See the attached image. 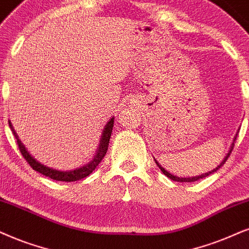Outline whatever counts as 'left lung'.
I'll list each match as a JSON object with an SVG mask.
<instances>
[{"instance_id": "left-lung-1", "label": "left lung", "mask_w": 249, "mask_h": 249, "mask_svg": "<svg viewBox=\"0 0 249 249\" xmlns=\"http://www.w3.org/2000/svg\"><path fill=\"white\" fill-rule=\"evenodd\" d=\"M237 135H238V133L235 134V137H234V140H233V143H232V146H231V148H230V152L228 153V155L225 156V159L223 160L222 161V163L221 164H219L218 166H217L216 169H213V170H212V171H209V172H206V174H202V175H200V176H195V177H190V178H181V177H176V176H174V175H171L170 174V172H168L166 171V170L164 169V168H162L161 165L159 164V162L156 161L155 160V162H156V164H157V166H159L160 169H161V171L163 172V174H164L166 177L168 178H170V179H172V180H175V181H180V182H192V181H196V180H199V179H202V178H204V177H207V176H209V175H212V174H213V172H216L217 170H218L219 168H221V166H223L224 165V163L226 162V160L229 159V156H230V154H231V152H232V149H233V147H234V141H235V139H237Z\"/></svg>"}]
</instances>
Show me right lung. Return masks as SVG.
I'll return each mask as SVG.
<instances>
[{"label": "right lung", "instance_id": "right-lung-1", "mask_svg": "<svg viewBox=\"0 0 249 249\" xmlns=\"http://www.w3.org/2000/svg\"><path fill=\"white\" fill-rule=\"evenodd\" d=\"M9 126H10L12 133H14L16 140H17V144L18 147H19L21 155H23L24 159L26 160L28 164L31 165V168L36 170L37 172H40L41 175L46 176V177L54 179V180L77 181L92 174L94 170H95L96 166L99 165V163L102 161L103 157H105V155L107 154V150H108L109 140H110V137H111V132H112V126H114V118H111L108 123H107L105 130L102 132V137L99 144V149H97V152L95 155H94V159L92 161L88 162L87 164L80 166V168L70 170V171H59V170L48 168V166L41 164L40 162H37L33 156H31V154L27 152L26 148H25L24 144L21 143V141L19 140V138H18L17 133H16L14 127H12L10 121H9Z\"/></svg>", "mask_w": 249, "mask_h": 249}]
</instances>
